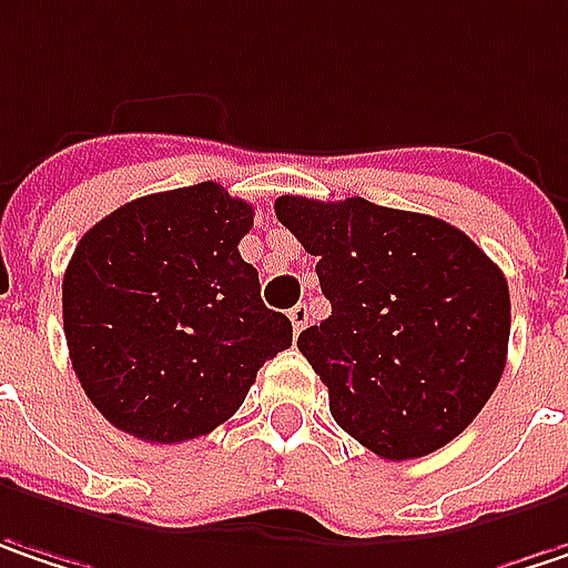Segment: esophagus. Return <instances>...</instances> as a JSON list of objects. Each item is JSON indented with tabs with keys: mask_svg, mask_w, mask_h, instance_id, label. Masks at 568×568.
I'll return each mask as SVG.
<instances>
[{
	"mask_svg": "<svg viewBox=\"0 0 568 568\" xmlns=\"http://www.w3.org/2000/svg\"><path fill=\"white\" fill-rule=\"evenodd\" d=\"M288 321H292V331H295V334H302V331H305V324H308V305H302V302H298V305L288 312Z\"/></svg>",
	"mask_w": 568,
	"mask_h": 568,
	"instance_id": "esophagus-1",
	"label": "esophagus"
}]
</instances>
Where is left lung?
Returning a JSON list of instances; mask_svg holds the SVG:
<instances>
[{
    "mask_svg": "<svg viewBox=\"0 0 568 568\" xmlns=\"http://www.w3.org/2000/svg\"><path fill=\"white\" fill-rule=\"evenodd\" d=\"M276 217L317 256L331 317L298 334L331 415L383 459L447 447L505 373V273L459 227L359 195L276 199Z\"/></svg>",
    "mask_w": 568,
    "mask_h": 568,
    "instance_id": "8db88e82",
    "label": "left lung"
}]
</instances>
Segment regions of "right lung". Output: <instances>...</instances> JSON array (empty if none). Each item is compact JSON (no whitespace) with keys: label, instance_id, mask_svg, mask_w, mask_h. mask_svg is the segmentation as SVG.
Listing matches in <instances>:
<instances>
[{"label":"right lung","instance_id":"add662e5","mask_svg":"<svg viewBox=\"0 0 568 568\" xmlns=\"http://www.w3.org/2000/svg\"><path fill=\"white\" fill-rule=\"evenodd\" d=\"M253 209L217 183L134 199L92 224L63 273V334L89 402L148 444L234 415L292 321L241 260Z\"/></svg>","mask_w":568,"mask_h":568}]
</instances>
